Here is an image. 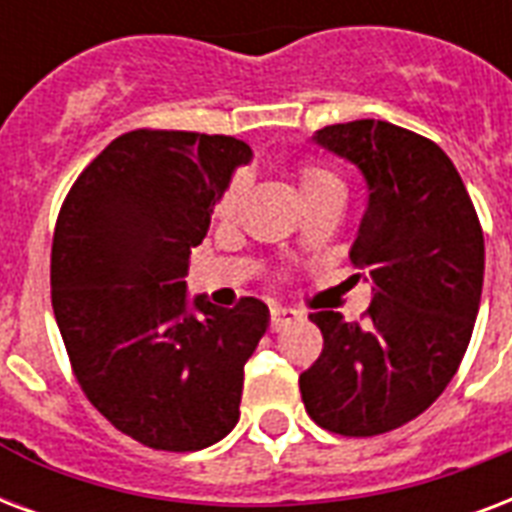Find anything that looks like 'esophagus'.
Masks as SVG:
<instances>
[{"mask_svg": "<svg viewBox=\"0 0 512 512\" xmlns=\"http://www.w3.org/2000/svg\"><path fill=\"white\" fill-rule=\"evenodd\" d=\"M300 314L295 311V308H282V306H276L271 308V330L273 333H279L282 327L292 325V322H298Z\"/></svg>", "mask_w": 512, "mask_h": 512, "instance_id": "1", "label": "esophagus"}]
</instances>
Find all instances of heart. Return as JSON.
Returning <instances> with one entry per match:
<instances>
[{"label": "heart", "instance_id": "1", "mask_svg": "<svg viewBox=\"0 0 512 512\" xmlns=\"http://www.w3.org/2000/svg\"><path fill=\"white\" fill-rule=\"evenodd\" d=\"M292 182H295V190H298L300 201L303 204H311V201H317V198H325V195H341V182L335 177L333 171L322 169L317 163L311 161H300L292 166ZM239 195H241V182L239 179H233L225 190L217 198V204H214V214L217 217H230L236 204H239Z\"/></svg>", "mask_w": 512, "mask_h": 512}]
</instances>
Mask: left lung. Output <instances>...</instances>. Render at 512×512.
<instances>
[{
    "mask_svg": "<svg viewBox=\"0 0 512 512\" xmlns=\"http://www.w3.org/2000/svg\"><path fill=\"white\" fill-rule=\"evenodd\" d=\"M314 142L362 171L368 209L349 257L370 279L368 311L349 322L314 311L322 354L300 373L319 427L373 438L435 403L462 365L483 290V228L446 152L386 120H351Z\"/></svg>",
    "mask_w": 512,
    "mask_h": 512,
    "instance_id": "left-lung-1",
    "label": "left lung"
}]
</instances>
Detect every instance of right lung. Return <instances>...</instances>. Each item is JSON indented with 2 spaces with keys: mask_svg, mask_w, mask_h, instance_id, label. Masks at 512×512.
Returning a JSON list of instances; mask_svg holds the SVG:
<instances>
[{
  "mask_svg": "<svg viewBox=\"0 0 512 512\" xmlns=\"http://www.w3.org/2000/svg\"><path fill=\"white\" fill-rule=\"evenodd\" d=\"M252 150L241 139L136 128L74 179L50 249V298L91 405L155 451H198L239 421L244 365L268 327L263 300L187 311L190 249Z\"/></svg>",
  "mask_w": 512,
  "mask_h": 512,
  "instance_id": "add662e5",
  "label": "right lung"
}]
</instances>
